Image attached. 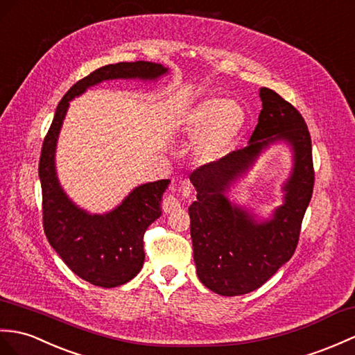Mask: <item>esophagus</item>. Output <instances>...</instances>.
Returning <instances> with one entry per match:
<instances>
[{
  "mask_svg": "<svg viewBox=\"0 0 355 355\" xmlns=\"http://www.w3.org/2000/svg\"><path fill=\"white\" fill-rule=\"evenodd\" d=\"M181 207L178 198L175 195H168L163 200V210L164 213H174Z\"/></svg>",
  "mask_w": 355,
  "mask_h": 355,
  "instance_id": "1",
  "label": "esophagus"
}]
</instances>
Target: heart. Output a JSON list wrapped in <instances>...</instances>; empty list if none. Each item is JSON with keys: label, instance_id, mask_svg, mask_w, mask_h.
Returning <instances> with one entry per match:
<instances>
[{"label": "heart", "instance_id": "1", "mask_svg": "<svg viewBox=\"0 0 355 355\" xmlns=\"http://www.w3.org/2000/svg\"><path fill=\"white\" fill-rule=\"evenodd\" d=\"M246 123L242 107L224 96H207L181 112L177 127L191 137H200L196 144L198 157L215 162L232 150Z\"/></svg>", "mask_w": 355, "mask_h": 355}]
</instances>
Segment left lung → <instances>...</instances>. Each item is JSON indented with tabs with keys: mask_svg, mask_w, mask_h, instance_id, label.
I'll use <instances>...</instances> for the list:
<instances>
[{
	"mask_svg": "<svg viewBox=\"0 0 355 355\" xmlns=\"http://www.w3.org/2000/svg\"><path fill=\"white\" fill-rule=\"evenodd\" d=\"M260 100L259 123L248 145L189 177L196 189V201L189 207L196 274L222 296L259 289L291 260L315 183L311 139L301 113L268 87L260 89ZM278 143L290 146L293 171L282 187L284 202L269 218H260L230 200L229 192Z\"/></svg>",
	"mask_w": 355,
	"mask_h": 355,
	"instance_id": "obj_1",
	"label": "left lung"
}]
</instances>
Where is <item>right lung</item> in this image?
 Here are the masks:
<instances>
[{"mask_svg":"<svg viewBox=\"0 0 355 355\" xmlns=\"http://www.w3.org/2000/svg\"><path fill=\"white\" fill-rule=\"evenodd\" d=\"M168 73L163 64L144 60L103 66L66 92L44 140L39 178L46 239L66 266L94 286L110 289L139 274L145 260L144 234L162 216V198L171 181L159 180L135 187L110 211L90 213L78 207L66 195L55 169L57 142L69 103L103 81H157Z\"/></svg>","mask_w":355,"mask_h":355,"instance_id":"add662e5","label":"right lung"}]
</instances>
